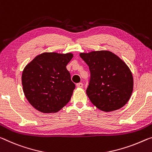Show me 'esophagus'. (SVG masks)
<instances>
[{"label": "esophagus", "instance_id": "1", "mask_svg": "<svg viewBox=\"0 0 152 152\" xmlns=\"http://www.w3.org/2000/svg\"><path fill=\"white\" fill-rule=\"evenodd\" d=\"M76 86H77V87H79V88H82L83 86V84L82 83H77L76 84Z\"/></svg>", "mask_w": 152, "mask_h": 152}]
</instances>
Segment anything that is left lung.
Returning <instances> with one entry per match:
<instances>
[{
    "label": "left lung",
    "mask_w": 152,
    "mask_h": 152,
    "mask_svg": "<svg viewBox=\"0 0 152 152\" xmlns=\"http://www.w3.org/2000/svg\"><path fill=\"white\" fill-rule=\"evenodd\" d=\"M80 56L91 72L86 92L91 103L107 112L123 107L133 89V78L127 65L107 50L81 53Z\"/></svg>",
    "instance_id": "left-lung-1"
}]
</instances>
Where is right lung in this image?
<instances>
[{"mask_svg":"<svg viewBox=\"0 0 152 152\" xmlns=\"http://www.w3.org/2000/svg\"><path fill=\"white\" fill-rule=\"evenodd\" d=\"M73 54L44 53L24 68L21 82L29 103L43 113L57 112L70 100L75 85L67 64Z\"/></svg>","mask_w":152,"mask_h":152,"instance_id":"right-lung-1","label":"right lung"}]
</instances>
